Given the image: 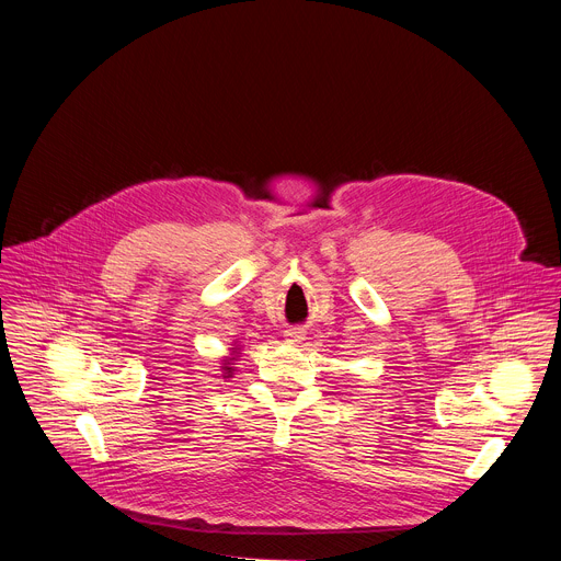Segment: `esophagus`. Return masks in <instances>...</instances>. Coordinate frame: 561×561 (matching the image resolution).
Masks as SVG:
<instances>
[{"mask_svg":"<svg viewBox=\"0 0 561 561\" xmlns=\"http://www.w3.org/2000/svg\"><path fill=\"white\" fill-rule=\"evenodd\" d=\"M284 335H286L288 342H301L304 340V331L301 329H288Z\"/></svg>","mask_w":561,"mask_h":561,"instance_id":"1","label":"esophagus"}]
</instances>
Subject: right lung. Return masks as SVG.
Returning <instances> with one entry per match:
<instances>
[{
    "label": "right lung",
    "mask_w": 561,
    "mask_h": 561,
    "mask_svg": "<svg viewBox=\"0 0 561 561\" xmlns=\"http://www.w3.org/2000/svg\"><path fill=\"white\" fill-rule=\"evenodd\" d=\"M226 370H228V373H230V370H232V368H228V366H226Z\"/></svg>",
    "instance_id": "obj_1"
}]
</instances>
